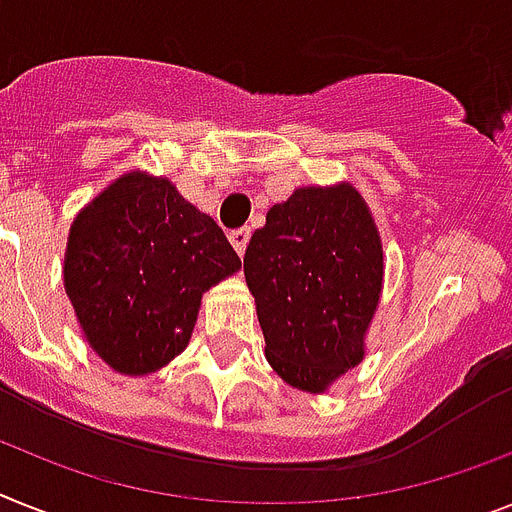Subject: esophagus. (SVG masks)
Instances as JSON below:
<instances>
[{
  "instance_id": "34e87169",
  "label": "esophagus",
  "mask_w": 512,
  "mask_h": 512,
  "mask_svg": "<svg viewBox=\"0 0 512 512\" xmlns=\"http://www.w3.org/2000/svg\"><path fill=\"white\" fill-rule=\"evenodd\" d=\"M248 240H251V230H248V227H240V230L230 232V243H232V248L238 251V256H243V253H246Z\"/></svg>"
}]
</instances>
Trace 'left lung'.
<instances>
[{"label": "left lung", "instance_id": "left-lung-1", "mask_svg": "<svg viewBox=\"0 0 512 512\" xmlns=\"http://www.w3.org/2000/svg\"><path fill=\"white\" fill-rule=\"evenodd\" d=\"M382 243L350 185L298 188L266 211L243 256L266 358L298 390L324 392L363 358L382 293Z\"/></svg>", "mask_w": 512, "mask_h": 512}]
</instances>
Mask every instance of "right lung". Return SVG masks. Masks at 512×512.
I'll return each mask as SVG.
<instances>
[{"label": "right lung", "mask_w": 512, "mask_h": 512, "mask_svg": "<svg viewBox=\"0 0 512 512\" xmlns=\"http://www.w3.org/2000/svg\"><path fill=\"white\" fill-rule=\"evenodd\" d=\"M238 269L214 219L170 180L130 172L73 222L65 290L88 345L135 377L183 353L201 295Z\"/></svg>", "instance_id": "right-lung-1"}]
</instances>
